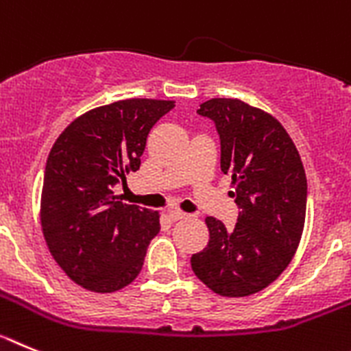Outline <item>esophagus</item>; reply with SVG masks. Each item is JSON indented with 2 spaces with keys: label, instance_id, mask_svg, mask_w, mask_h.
<instances>
[{
  "label": "esophagus",
  "instance_id": "esophagus-1",
  "mask_svg": "<svg viewBox=\"0 0 351 351\" xmlns=\"http://www.w3.org/2000/svg\"><path fill=\"white\" fill-rule=\"evenodd\" d=\"M187 217H189L187 213H183V211H180V210H171V211H169V219H171L173 222H176V220L187 219Z\"/></svg>",
  "mask_w": 351,
  "mask_h": 351
}]
</instances>
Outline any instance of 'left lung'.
<instances>
[{
    "label": "left lung",
    "mask_w": 351,
    "mask_h": 351,
    "mask_svg": "<svg viewBox=\"0 0 351 351\" xmlns=\"http://www.w3.org/2000/svg\"><path fill=\"white\" fill-rule=\"evenodd\" d=\"M215 122L220 168L239 206L234 229L208 217L210 241L191 257L195 276L223 298L261 292L285 271L301 241L308 183L301 156L280 122L232 97L197 110Z\"/></svg>",
    "instance_id": "obj_1"
}]
</instances>
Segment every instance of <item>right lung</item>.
<instances>
[{
	"instance_id": "1",
	"label": "right lung",
	"mask_w": 351,
	"mask_h": 351,
	"mask_svg": "<svg viewBox=\"0 0 351 351\" xmlns=\"http://www.w3.org/2000/svg\"><path fill=\"white\" fill-rule=\"evenodd\" d=\"M175 101H115L75 119L53 143L43 176V238L53 261L93 292L124 289L159 234V211L119 201L113 187L140 169L147 136Z\"/></svg>"
}]
</instances>
